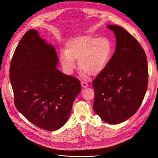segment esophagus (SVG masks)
Here are the masks:
<instances>
[{
	"instance_id": "1",
	"label": "esophagus",
	"mask_w": 158,
	"mask_h": 158,
	"mask_svg": "<svg viewBox=\"0 0 158 158\" xmlns=\"http://www.w3.org/2000/svg\"><path fill=\"white\" fill-rule=\"evenodd\" d=\"M81 85H82V87L83 88H85L88 87V84L87 82H84V81H82L81 82Z\"/></svg>"
}]
</instances>
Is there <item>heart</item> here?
<instances>
[{
  "mask_svg": "<svg viewBox=\"0 0 158 158\" xmlns=\"http://www.w3.org/2000/svg\"><path fill=\"white\" fill-rule=\"evenodd\" d=\"M112 53V44L106 37L84 35L73 38L66 43V49L59 55L60 62L67 74L76 68V60L84 77L101 73L108 64Z\"/></svg>",
  "mask_w": 158,
  "mask_h": 158,
  "instance_id": "1",
  "label": "heart"
}]
</instances>
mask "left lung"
<instances>
[{"mask_svg": "<svg viewBox=\"0 0 158 158\" xmlns=\"http://www.w3.org/2000/svg\"><path fill=\"white\" fill-rule=\"evenodd\" d=\"M116 49L104 70L94 79L93 109L105 122L118 124L137 112L148 81L147 57L137 40L124 28L110 24Z\"/></svg>", "mask_w": 158, "mask_h": 158, "instance_id": "obj_1", "label": "left lung"}]
</instances>
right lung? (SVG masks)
Returning a JSON list of instances; mask_svg holds the SVG:
<instances>
[{
    "instance_id": "add662e5",
    "label": "right lung",
    "mask_w": 158,
    "mask_h": 158,
    "mask_svg": "<svg viewBox=\"0 0 158 158\" xmlns=\"http://www.w3.org/2000/svg\"><path fill=\"white\" fill-rule=\"evenodd\" d=\"M55 47L36 30L20 40L10 66V82L17 110L36 127L53 131L67 121L80 81L57 69Z\"/></svg>"
}]
</instances>
